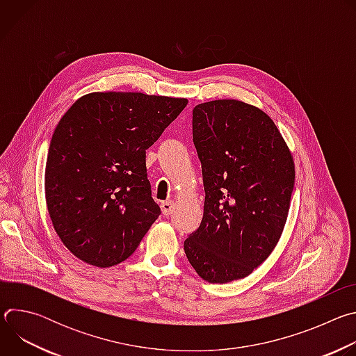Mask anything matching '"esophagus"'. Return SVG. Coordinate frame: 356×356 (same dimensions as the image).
<instances>
[{
  "label": "esophagus",
  "instance_id": "esophagus-1",
  "mask_svg": "<svg viewBox=\"0 0 356 356\" xmlns=\"http://www.w3.org/2000/svg\"><path fill=\"white\" fill-rule=\"evenodd\" d=\"M161 209H162V213L165 214V216H169V214H172V211L175 210V202L173 201H163L162 204H161Z\"/></svg>",
  "mask_w": 356,
  "mask_h": 356
}]
</instances>
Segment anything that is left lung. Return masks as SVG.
Returning a JSON list of instances; mask_svg holds the SVG:
<instances>
[{
    "mask_svg": "<svg viewBox=\"0 0 356 356\" xmlns=\"http://www.w3.org/2000/svg\"><path fill=\"white\" fill-rule=\"evenodd\" d=\"M193 142L206 200L198 229L184 241L186 257L206 282L243 279L282 236L296 177L293 155L273 120L239 99L195 106Z\"/></svg>",
    "mask_w": 356,
    "mask_h": 356,
    "instance_id": "obj_1",
    "label": "left lung"
}]
</instances>
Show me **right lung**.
<instances>
[{
  "label": "right lung",
  "mask_w": 356,
  "mask_h": 356,
  "mask_svg": "<svg viewBox=\"0 0 356 356\" xmlns=\"http://www.w3.org/2000/svg\"><path fill=\"white\" fill-rule=\"evenodd\" d=\"M187 98L95 91L59 121L44 168L46 207L63 245L80 261L111 268L128 259L156 221L146 149Z\"/></svg>",
  "instance_id": "obj_1"
}]
</instances>
